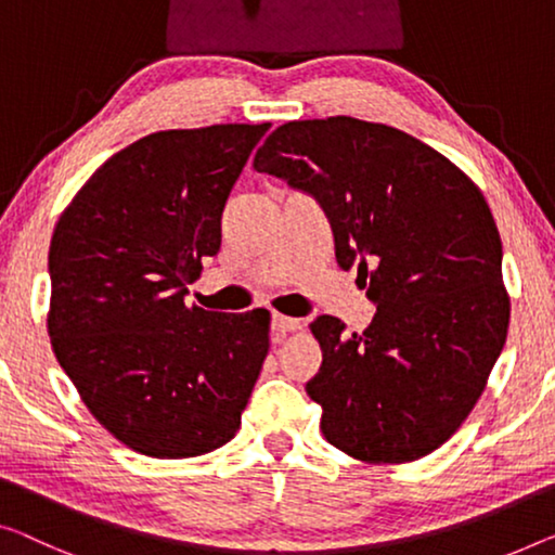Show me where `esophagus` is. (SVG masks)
Masks as SVG:
<instances>
[{
    "mask_svg": "<svg viewBox=\"0 0 555 555\" xmlns=\"http://www.w3.org/2000/svg\"><path fill=\"white\" fill-rule=\"evenodd\" d=\"M301 326L299 319H292V317H284V313H274L271 317V331H274L276 336H286L292 334V331H296Z\"/></svg>",
    "mask_w": 555,
    "mask_h": 555,
    "instance_id": "esophagus-1",
    "label": "esophagus"
}]
</instances>
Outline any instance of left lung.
Instances as JSON below:
<instances>
[{"instance_id": "1", "label": "left lung", "mask_w": 555, "mask_h": 555, "mask_svg": "<svg viewBox=\"0 0 555 555\" xmlns=\"http://www.w3.org/2000/svg\"><path fill=\"white\" fill-rule=\"evenodd\" d=\"M254 169L313 196L336 261L359 267L376 313L363 334L319 317L306 393L326 441L369 463H406L449 441L508 334L501 236L474 181L416 137L353 117L288 121Z\"/></svg>"}]
</instances>
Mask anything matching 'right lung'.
Here are the masks:
<instances>
[{"instance_id": "obj_1", "label": "right lung", "mask_w": 555, "mask_h": 555, "mask_svg": "<svg viewBox=\"0 0 555 555\" xmlns=\"http://www.w3.org/2000/svg\"><path fill=\"white\" fill-rule=\"evenodd\" d=\"M271 124L156 131L106 159L49 246V338L81 401L152 459L231 441L269 353V311L184 304L251 149Z\"/></svg>"}]
</instances>
